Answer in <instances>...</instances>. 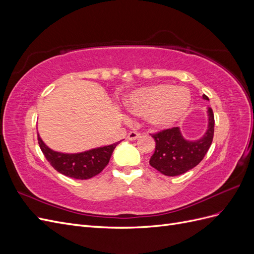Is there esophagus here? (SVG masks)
<instances>
[{
  "instance_id": "esophagus-1",
  "label": "esophagus",
  "mask_w": 254,
  "mask_h": 254,
  "mask_svg": "<svg viewBox=\"0 0 254 254\" xmlns=\"http://www.w3.org/2000/svg\"><path fill=\"white\" fill-rule=\"evenodd\" d=\"M141 136L140 133H137L135 131H130L127 135V140H130V141H134L136 139H139V137Z\"/></svg>"
}]
</instances>
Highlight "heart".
<instances>
[{"label":"heart","instance_id":"obj_1","mask_svg":"<svg viewBox=\"0 0 254 254\" xmlns=\"http://www.w3.org/2000/svg\"><path fill=\"white\" fill-rule=\"evenodd\" d=\"M191 103L187 88L170 83L151 84L131 92L125 98L127 109L136 117L145 118L157 129H166L186 117Z\"/></svg>","mask_w":254,"mask_h":254}]
</instances>
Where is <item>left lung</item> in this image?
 Masks as SVG:
<instances>
[{
  "label": "left lung",
  "instance_id": "8db88e82",
  "mask_svg": "<svg viewBox=\"0 0 254 254\" xmlns=\"http://www.w3.org/2000/svg\"><path fill=\"white\" fill-rule=\"evenodd\" d=\"M209 101V97L202 95ZM214 114L207 107V128L198 140H187L179 127L166 129L152 137L156 142V149L150 157L149 164L165 176H179L194 168L209 150L214 135Z\"/></svg>",
  "mask_w": 254,
  "mask_h": 254
}]
</instances>
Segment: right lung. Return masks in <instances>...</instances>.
<instances>
[{
	"label": "right lung",
	"instance_id": "1",
	"mask_svg": "<svg viewBox=\"0 0 254 254\" xmlns=\"http://www.w3.org/2000/svg\"><path fill=\"white\" fill-rule=\"evenodd\" d=\"M121 141L77 153H64L51 149L38 133V143L43 155L55 170L74 179H90L101 173L109 163L114 148Z\"/></svg>",
	"mask_w": 254,
	"mask_h": 254
}]
</instances>
